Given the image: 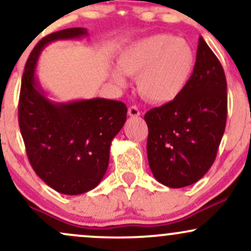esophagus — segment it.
Wrapping results in <instances>:
<instances>
[{"instance_id": "34e87169", "label": "esophagus", "mask_w": 251, "mask_h": 251, "mask_svg": "<svg viewBox=\"0 0 251 251\" xmlns=\"http://www.w3.org/2000/svg\"><path fill=\"white\" fill-rule=\"evenodd\" d=\"M128 116L132 117V118L139 117L140 116L139 108H138L137 106H131V107L128 108Z\"/></svg>"}]
</instances>
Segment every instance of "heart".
Wrapping results in <instances>:
<instances>
[{"label": "heart", "mask_w": 251, "mask_h": 251, "mask_svg": "<svg viewBox=\"0 0 251 251\" xmlns=\"http://www.w3.org/2000/svg\"><path fill=\"white\" fill-rule=\"evenodd\" d=\"M117 62L124 74L137 76L138 91L146 100L165 105L186 88L194 74L196 57L184 40L171 34H154L124 48ZM120 71L113 70L111 76L123 87L126 80Z\"/></svg>", "instance_id": "b5f03b06"}]
</instances>
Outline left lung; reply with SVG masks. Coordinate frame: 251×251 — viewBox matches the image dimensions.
<instances>
[{
    "instance_id": "8db88e82",
    "label": "left lung",
    "mask_w": 251,
    "mask_h": 251,
    "mask_svg": "<svg viewBox=\"0 0 251 251\" xmlns=\"http://www.w3.org/2000/svg\"><path fill=\"white\" fill-rule=\"evenodd\" d=\"M223 67L200 36L194 74L177 99L150 109L148 158L154 178L179 189L196 183L215 162L226 123Z\"/></svg>"
}]
</instances>
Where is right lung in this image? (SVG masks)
Instances as JSON below:
<instances>
[{
	"instance_id": "right-lung-1",
	"label": "right lung",
	"mask_w": 251,
	"mask_h": 251,
	"mask_svg": "<svg viewBox=\"0 0 251 251\" xmlns=\"http://www.w3.org/2000/svg\"><path fill=\"white\" fill-rule=\"evenodd\" d=\"M87 35L86 28H68L43 37L28 57L20 93L19 124L31 166L48 186L70 196L99 185L108 168L112 140L127 114L125 103L117 100L56 102L43 91L36 76L43 48Z\"/></svg>"
}]
</instances>
